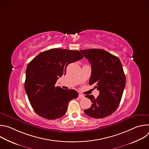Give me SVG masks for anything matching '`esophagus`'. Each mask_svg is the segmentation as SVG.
<instances>
[{
  "instance_id": "34e87169",
  "label": "esophagus",
  "mask_w": 149,
  "mask_h": 149,
  "mask_svg": "<svg viewBox=\"0 0 149 149\" xmlns=\"http://www.w3.org/2000/svg\"><path fill=\"white\" fill-rule=\"evenodd\" d=\"M78 97H79V98H80V99H82V98H84L85 97V96H84L83 94H79Z\"/></svg>"
}]
</instances>
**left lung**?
Returning a JSON list of instances; mask_svg holds the SVG:
<instances>
[{"label": "left lung", "instance_id": "1", "mask_svg": "<svg viewBox=\"0 0 149 149\" xmlns=\"http://www.w3.org/2000/svg\"><path fill=\"white\" fill-rule=\"evenodd\" d=\"M81 54L91 63V76L89 84H95L100 91L95 98L86 95L93 104L85 110L88 116L102 118L112 114L120 104L125 86V76L119 58L100 49L81 50Z\"/></svg>", "mask_w": 149, "mask_h": 149}]
</instances>
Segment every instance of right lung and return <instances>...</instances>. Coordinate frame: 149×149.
Returning <instances> with one entry per match:
<instances>
[{"label": "right lung", "instance_id": "add662e5", "mask_svg": "<svg viewBox=\"0 0 149 149\" xmlns=\"http://www.w3.org/2000/svg\"><path fill=\"white\" fill-rule=\"evenodd\" d=\"M83 58L78 51L55 48L40 53L28 63L25 90L37 114L55 120L65 114L68 102L77 98L78 93L55 85L59 77L65 74L68 64Z\"/></svg>", "mask_w": 149, "mask_h": 149}]
</instances>
